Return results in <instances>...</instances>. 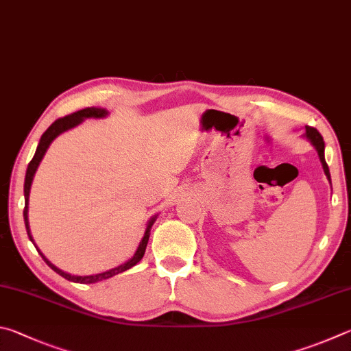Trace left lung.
<instances>
[{
    "label": "left lung",
    "mask_w": 351,
    "mask_h": 351,
    "mask_svg": "<svg viewBox=\"0 0 351 351\" xmlns=\"http://www.w3.org/2000/svg\"><path fill=\"white\" fill-rule=\"evenodd\" d=\"M305 135L306 138H308L313 145H315V147L317 149V154H319V158H321V163L324 166V172L325 176H327V179L330 180L331 183V179H330V171H328V165L327 162H325V157H324V147H325V143H324V138L322 135L319 134V131L316 128H311V126H305Z\"/></svg>",
    "instance_id": "obj_1"
}]
</instances>
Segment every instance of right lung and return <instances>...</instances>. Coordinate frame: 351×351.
<instances>
[{"mask_svg": "<svg viewBox=\"0 0 351 351\" xmlns=\"http://www.w3.org/2000/svg\"><path fill=\"white\" fill-rule=\"evenodd\" d=\"M108 112L104 109H98V108H84L82 110H77V112L73 114H69L66 117H61V119L55 120L51 126H49L46 129V132L41 135L40 138V143H38V147H36V152L34 158L30 160V163L27 166V171H26V180H24V200H26V205H24V211H23V216H24V223H26V230H27V236L30 241H32V236H30V231H29V222H27V204H29V191H30V185H32V180H34V174L36 168H38V165L41 162L43 156H45L49 145L52 143V140L57 137V135H60L61 132H64L66 129H71L73 126H77L80 121H83L84 119H89V117H95V119H100V117H104ZM152 219L149 225H147L146 228V232H145V237L141 239V242L138 245L137 251H135V254L131 261H128L126 263H123V265L117 267V268H112L109 269V271H104V273H100V274H94V276H71L67 274L64 271H61V269H58L57 267H53L51 262H49L45 256H43L41 253V257L45 259V262L47 263L49 267H51L55 273H58L60 276H63L64 279L71 280V282H77V284H95V282H100V280H104V279H109L112 278V276L119 274V273H123L126 271V269L132 268L135 263H138L141 261V257H143L145 251H146V245H147V241H149V230L151 226L154 223ZM34 242V241H32Z\"/></svg>", "mask_w": 351, "mask_h": 351, "instance_id": "1", "label": "right lung"}]
</instances>
